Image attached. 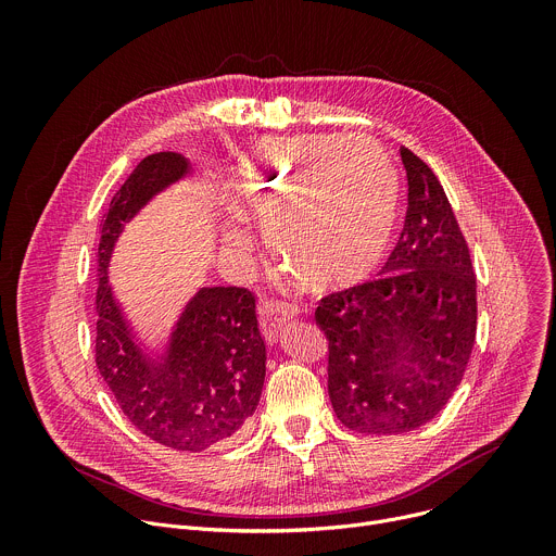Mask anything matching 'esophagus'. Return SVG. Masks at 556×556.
<instances>
[{
	"label": "esophagus",
	"instance_id": "1",
	"mask_svg": "<svg viewBox=\"0 0 556 556\" xmlns=\"http://www.w3.org/2000/svg\"><path fill=\"white\" fill-rule=\"evenodd\" d=\"M299 314L296 305L290 303H279V301H260V326L262 334L268 343H277L279 334L283 330V324L294 319Z\"/></svg>",
	"mask_w": 556,
	"mask_h": 556
}]
</instances>
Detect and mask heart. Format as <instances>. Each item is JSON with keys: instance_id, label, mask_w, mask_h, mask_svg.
I'll use <instances>...</instances> for the list:
<instances>
[{"instance_id": "heart-1", "label": "heart", "mask_w": 556, "mask_h": 556, "mask_svg": "<svg viewBox=\"0 0 556 556\" xmlns=\"http://www.w3.org/2000/svg\"><path fill=\"white\" fill-rule=\"evenodd\" d=\"M235 187L237 213L266 228L275 257L324 288L371 275L399 219V172L365 136L266 142L237 172ZM224 240L232 251L249 249V235L237 226Z\"/></svg>"}]
</instances>
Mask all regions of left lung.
<instances>
[{
  "instance_id": "obj_1",
  "label": "left lung",
  "mask_w": 556,
  "mask_h": 556,
  "mask_svg": "<svg viewBox=\"0 0 556 556\" xmlns=\"http://www.w3.org/2000/svg\"><path fill=\"white\" fill-rule=\"evenodd\" d=\"M409 206L376 279L332 292L314 312L328 339V393L352 431L399 435L435 418L466 371L478 283L448 198L401 147Z\"/></svg>"
}]
</instances>
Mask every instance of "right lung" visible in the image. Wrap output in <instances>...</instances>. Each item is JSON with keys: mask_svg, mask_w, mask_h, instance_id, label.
Returning a JSON list of instances; mask_svg holds the SVG:
<instances>
[{"mask_svg": "<svg viewBox=\"0 0 556 556\" xmlns=\"http://www.w3.org/2000/svg\"><path fill=\"white\" fill-rule=\"evenodd\" d=\"M191 174L182 153L138 163L101 222L97 249V367L127 420L176 451H204L240 433L255 414L266 378V343L255 294L200 288L180 312L161 354L142 350L110 286V260L127 222L157 193Z\"/></svg>", "mask_w": 556, "mask_h": 556, "instance_id": "1", "label": "right lung"}]
</instances>
